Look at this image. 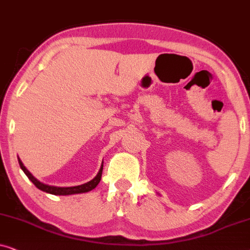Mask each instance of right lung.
Here are the masks:
<instances>
[{"label": "right lung", "mask_w": 250, "mask_h": 250, "mask_svg": "<svg viewBox=\"0 0 250 250\" xmlns=\"http://www.w3.org/2000/svg\"><path fill=\"white\" fill-rule=\"evenodd\" d=\"M18 162H19V166H21V168L22 169V171L25 172V175L27 176L29 181H31L33 184L36 186V188H38L39 189H41V191H43V192L50 193V194H53V195H71V194H79V193H85V192L91 191V189H94L96 186L98 185V183L101 182L102 172H103V165H102V167H101V169H99L98 174L96 175V177L94 179H91L90 182L84 183V184L78 185V186L61 188V186L48 185V184H44V183L40 182L39 179H36L34 176H33L31 172L27 170V168L25 167L24 164L21 162V160L19 158H18Z\"/></svg>", "instance_id": "obj_1"}]
</instances>
